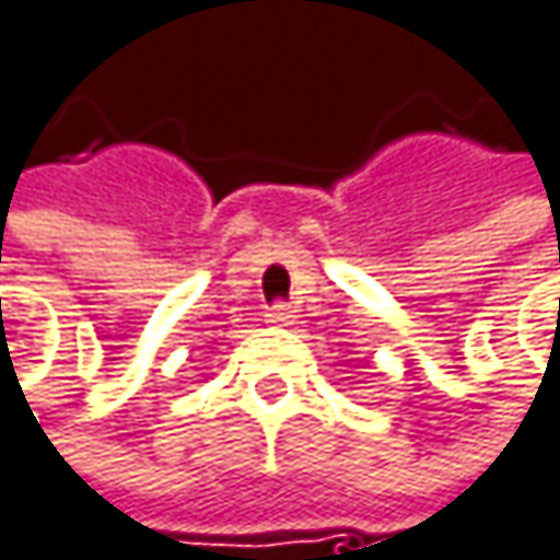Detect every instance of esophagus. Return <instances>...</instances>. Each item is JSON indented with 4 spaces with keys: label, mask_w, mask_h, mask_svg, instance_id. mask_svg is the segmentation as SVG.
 <instances>
[{
    "label": "esophagus",
    "mask_w": 560,
    "mask_h": 560,
    "mask_svg": "<svg viewBox=\"0 0 560 560\" xmlns=\"http://www.w3.org/2000/svg\"><path fill=\"white\" fill-rule=\"evenodd\" d=\"M293 310L287 306V303H273L270 310H267V323L270 326H293Z\"/></svg>",
    "instance_id": "esophagus-1"
}]
</instances>
